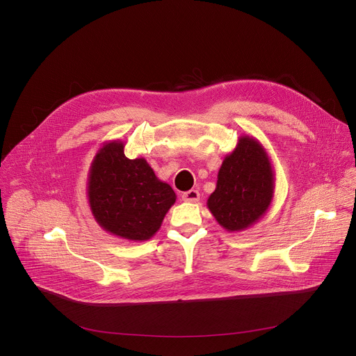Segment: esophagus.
<instances>
[{
  "label": "esophagus",
  "instance_id": "obj_1",
  "mask_svg": "<svg viewBox=\"0 0 356 356\" xmlns=\"http://www.w3.org/2000/svg\"><path fill=\"white\" fill-rule=\"evenodd\" d=\"M181 198L187 202H197L200 200V193L197 190H188V191L183 193Z\"/></svg>",
  "mask_w": 356,
  "mask_h": 356
}]
</instances>
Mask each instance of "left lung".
Listing matches in <instances>:
<instances>
[{
	"mask_svg": "<svg viewBox=\"0 0 356 356\" xmlns=\"http://www.w3.org/2000/svg\"><path fill=\"white\" fill-rule=\"evenodd\" d=\"M217 179L207 207L224 229L243 231L269 210L275 195V170L258 139L241 135L235 149L224 158Z\"/></svg>",
	"mask_w": 356,
	"mask_h": 356,
	"instance_id": "8db88e82",
	"label": "left lung"
}]
</instances>
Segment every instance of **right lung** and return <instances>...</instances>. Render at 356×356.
Segmentation results:
<instances>
[{"mask_svg": "<svg viewBox=\"0 0 356 356\" xmlns=\"http://www.w3.org/2000/svg\"><path fill=\"white\" fill-rule=\"evenodd\" d=\"M124 146L122 140H110L97 150L88 172L87 200L101 228L142 242L159 231L176 193L143 158L128 159Z\"/></svg>", "mask_w": 356, "mask_h": 356, "instance_id": "right-lung-1", "label": "right lung"}]
</instances>
